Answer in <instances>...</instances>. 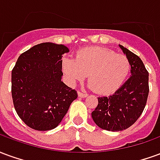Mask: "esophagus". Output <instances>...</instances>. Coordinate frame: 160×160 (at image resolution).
<instances>
[{"instance_id":"obj_1","label":"esophagus","mask_w":160,"mask_h":160,"mask_svg":"<svg viewBox=\"0 0 160 160\" xmlns=\"http://www.w3.org/2000/svg\"><path fill=\"white\" fill-rule=\"evenodd\" d=\"M78 96L80 98H86L87 97V94L84 93V92H78Z\"/></svg>"}]
</instances>
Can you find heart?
Returning <instances> with one entry per match:
<instances>
[{"mask_svg":"<svg viewBox=\"0 0 160 160\" xmlns=\"http://www.w3.org/2000/svg\"><path fill=\"white\" fill-rule=\"evenodd\" d=\"M62 72L70 84L82 81L88 74L90 87L101 94L117 91L130 73L129 60L111 49L87 47L76 53L75 58L64 57Z\"/></svg>","mask_w":160,"mask_h":160,"instance_id":"heart-1","label":"heart"}]
</instances>
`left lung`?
<instances>
[{
	"mask_svg": "<svg viewBox=\"0 0 160 160\" xmlns=\"http://www.w3.org/2000/svg\"><path fill=\"white\" fill-rule=\"evenodd\" d=\"M119 47L130 62V78L114 94L98 98V106L92 112L98 127L113 132L124 130L137 121L144 111L149 92L148 72L141 59L123 46Z\"/></svg>",
	"mask_w": 160,
	"mask_h": 160,
	"instance_id": "1",
	"label": "left lung"
}]
</instances>
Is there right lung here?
I'll use <instances>...</instances> for the list:
<instances>
[{"mask_svg":"<svg viewBox=\"0 0 160 160\" xmlns=\"http://www.w3.org/2000/svg\"><path fill=\"white\" fill-rule=\"evenodd\" d=\"M63 44L42 42L22 53L12 70V98L15 111L35 130L56 128L78 95L62 81Z\"/></svg>","mask_w":160,"mask_h":160,"instance_id":"obj_1","label":"right lung"}]
</instances>
